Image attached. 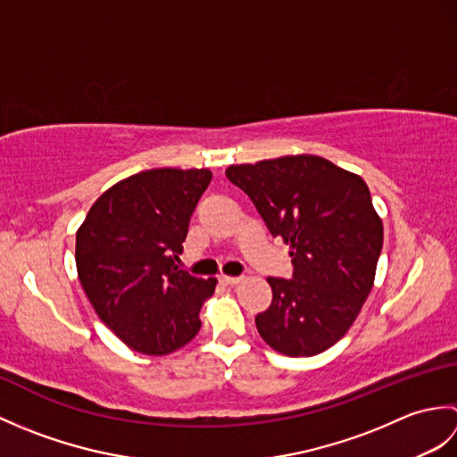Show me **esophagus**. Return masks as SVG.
<instances>
[{
    "label": "esophagus",
    "mask_w": 457,
    "mask_h": 457,
    "mask_svg": "<svg viewBox=\"0 0 457 457\" xmlns=\"http://www.w3.org/2000/svg\"><path fill=\"white\" fill-rule=\"evenodd\" d=\"M220 280L223 285H228V287H234V285H237L239 280H241V277H228V275H221L220 277Z\"/></svg>",
    "instance_id": "1"
}]
</instances>
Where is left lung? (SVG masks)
<instances>
[{
	"instance_id": "obj_1",
	"label": "left lung",
	"mask_w": 457,
	"mask_h": 457,
	"mask_svg": "<svg viewBox=\"0 0 457 457\" xmlns=\"http://www.w3.org/2000/svg\"><path fill=\"white\" fill-rule=\"evenodd\" d=\"M229 182L290 245L293 278L269 277L273 303L255 316L278 353L310 357L342 339L373 288L383 221L365 180L316 154L231 164Z\"/></svg>"
}]
</instances>
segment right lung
I'll use <instances>...</instances> for the list:
<instances>
[{
  "instance_id": "1",
  "label": "right lung",
  "mask_w": 457,
  "mask_h": 457,
  "mask_svg": "<svg viewBox=\"0 0 457 457\" xmlns=\"http://www.w3.org/2000/svg\"><path fill=\"white\" fill-rule=\"evenodd\" d=\"M212 172L151 169L94 202L76 231V269L96 314L145 355H169L200 332L216 278L177 265L190 216Z\"/></svg>"
}]
</instances>
